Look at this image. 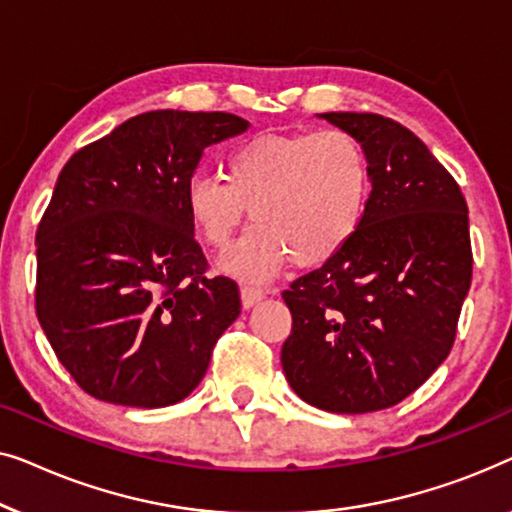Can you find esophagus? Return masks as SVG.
I'll return each mask as SVG.
<instances>
[{
  "instance_id": "esophagus-1",
  "label": "esophagus",
  "mask_w": 512,
  "mask_h": 512,
  "mask_svg": "<svg viewBox=\"0 0 512 512\" xmlns=\"http://www.w3.org/2000/svg\"><path fill=\"white\" fill-rule=\"evenodd\" d=\"M264 297H266V292L259 290V287H253V285H243L241 287V304H243V308L257 306Z\"/></svg>"
}]
</instances>
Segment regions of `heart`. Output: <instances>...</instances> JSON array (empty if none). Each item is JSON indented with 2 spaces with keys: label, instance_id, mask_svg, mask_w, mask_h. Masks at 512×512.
<instances>
[{
  "label": "heart",
  "instance_id": "heart-1",
  "mask_svg": "<svg viewBox=\"0 0 512 512\" xmlns=\"http://www.w3.org/2000/svg\"><path fill=\"white\" fill-rule=\"evenodd\" d=\"M225 182L192 176L190 222L208 248H229L246 222L255 227L222 259L229 276L264 283L287 264L318 266L350 246L371 201L366 150L343 129L259 134L229 150Z\"/></svg>",
  "mask_w": 512,
  "mask_h": 512
}]
</instances>
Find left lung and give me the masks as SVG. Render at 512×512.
<instances>
[{"label":"left lung","instance_id":"left-lung-1","mask_svg":"<svg viewBox=\"0 0 512 512\" xmlns=\"http://www.w3.org/2000/svg\"><path fill=\"white\" fill-rule=\"evenodd\" d=\"M371 167L369 213L350 246L283 292L280 350L299 399L373 413L413 394L450 355L471 287L469 208L429 148L376 113H320Z\"/></svg>","mask_w":512,"mask_h":512}]
</instances>
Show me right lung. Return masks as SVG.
Returning a JSON list of instances; mask_svg holds the SVG:
<instances>
[{"mask_svg":"<svg viewBox=\"0 0 512 512\" xmlns=\"http://www.w3.org/2000/svg\"><path fill=\"white\" fill-rule=\"evenodd\" d=\"M248 125L220 111L141 113L57 176L37 232V318L90 397L183 401L239 318V285L204 276L185 187L208 146Z\"/></svg>","mask_w":512,"mask_h":512,"instance_id":"obj_1","label":"right lung"}]
</instances>
